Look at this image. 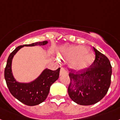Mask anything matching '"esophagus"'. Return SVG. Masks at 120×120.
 Here are the masks:
<instances>
[{
  "instance_id": "obj_1",
  "label": "esophagus",
  "mask_w": 120,
  "mask_h": 120,
  "mask_svg": "<svg viewBox=\"0 0 120 120\" xmlns=\"http://www.w3.org/2000/svg\"><path fill=\"white\" fill-rule=\"evenodd\" d=\"M67 74V72L66 71V69L63 68V67H61V70H60V75H64V74Z\"/></svg>"
}]
</instances>
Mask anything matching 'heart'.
<instances>
[{
	"instance_id": "1",
	"label": "heart",
	"mask_w": 120,
	"mask_h": 120,
	"mask_svg": "<svg viewBox=\"0 0 120 120\" xmlns=\"http://www.w3.org/2000/svg\"><path fill=\"white\" fill-rule=\"evenodd\" d=\"M60 57L64 60H72L70 66L76 71L86 69L94 60L93 53L88 51L87 48L83 46L63 48L60 52Z\"/></svg>"
}]
</instances>
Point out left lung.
I'll return each mask as SVG.
<instances>
[{"label":"left lung","instance_id":"1","mask_svg":"<svg viewBox=\"0 0 120 120\" xmlns=\"http://www.w3.org/2000/svg\"><path fill=\"white\" fill-rule=\"evenodd\" d=\"M94 61L88 68L76 72L70 70L68 94L71 99L82 105L98 102L105 96L111 83L112 71L109 59L93 47Z\"/></svg>","mask_w":120,"mask_h":120}]
</instances>
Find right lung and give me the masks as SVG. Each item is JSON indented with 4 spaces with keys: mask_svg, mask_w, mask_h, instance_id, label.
Segmentation results:
<instances>
[{
    "mask_svg": "<svg viewBox=\"0 0 120 120\" xmlns=\"http://www.w3.org/2000/svg\"><path fill=\"white\" fill-rule=\"evenodd\" d=\"M48 41L35 42L18 46L9 55L4 71L6 83L10 93L19 101L29 106L40 104L46 99L49 94L50 86L58 80L60 68L56 71L45 69L35 80L30 83H19L15 79L11 71L12 59L15 54L23 46L45 45Z\"/></svg>",
    "mask_w": 120,
    "mask_h": 120,
    "instance_id": "1",
    "label": "right lung"
}]
</instances>
